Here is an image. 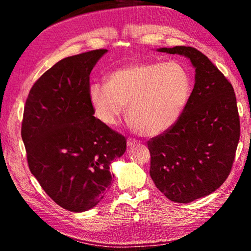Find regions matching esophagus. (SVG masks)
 <instances>
[{"mask_svg": "<svg viewBox=\"0 0 251 251\" xmlns=\"http://www.w3.org/2000/svg\"><path fill=\"white\" fill-rule=\"evenodd\" d=\"M141 142L137 141V139H134V138H128L127 139V146L128 147H133L135 145H139Z\"/></svg>", "mask_w": 251, "mask_h": 251, "instance_id": "esophagus-1", "label": "esophagus"}]
</instances>
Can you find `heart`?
<instances>
[{"instance_id":"1","label":"heart","mask_w":251,"mask_h":251,"mask_svg":"<svg viewBox=\"0 0 251 251\" xmlns=\"http://www.w3.org/2000/svg\"><path fill=\"white\" fill-rule=\"evenodd\" d=\"M190 90L189 75L179 63H136L109 73L107 84H91L88 99L105 125H116L128 104L131 126L156 136L179 120Z\"/></svg>"}]
</instances>
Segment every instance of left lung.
I'll return each instance as SVG.
<instances>
[{
	"instance_id": "obj_1",
	"label": "left lung",
	"mask_w": 251,
	"mask_h": 251,
	"mask_svg": "<svg viewBox=\"0 0 251 251\" xmlns=\"http://www.w3.org/2000/svg\"><path fill=\"white\" fill-rule=\"evenodd\" d=\"M195 67V85L179 120L148 141L151 177L172 201L186 203L214 193L231 171L240 137L232 85L206 55L190 46L161 48Z\"/></svg>"
}]
</instances>
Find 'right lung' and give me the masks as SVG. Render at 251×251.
I'll use <instances>...</instances> for the list:
<instances>
[{
  "label": "right lung",
  "instance_id": "obj_1",
  "mask_svg": "<svg viewBox=\"0 0 251 251\" xmlns=\"http://www.w3.org/2000/svg\"><path fill=\"white\" fill-rule=\"evenodd\" d=\"M107 50L63 58L41 76L25 103L22 139L29 171L53 201L70 211H86L112 184V161L126 138L94 117L90 75Z\"/></svg>",
  "mask_w": 251,
  "mask_h": 251
}]
</instances>
